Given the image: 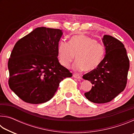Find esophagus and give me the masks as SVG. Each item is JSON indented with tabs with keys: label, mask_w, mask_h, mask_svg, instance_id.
Returning <instances> with one entry per match:
<instances>
[{
	"label": "esophagus",
	"mask_w": 134,
	"mask_h": 134,
	"mask_svg": "<svg viewBox=\"0 0 134 134\" xmlns=\"http://www.w3.org/2000/svg\"><path fill=\"white\" fill-rule=\"evenodd\" d=\"M73 77L74 78H76L77 79H81V77L79 75V74H74Z\"/></svg>",
	"instance_id": "1"
}]
</instances>
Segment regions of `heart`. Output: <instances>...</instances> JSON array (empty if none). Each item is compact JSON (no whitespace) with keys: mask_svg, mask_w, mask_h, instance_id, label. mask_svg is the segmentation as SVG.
I'll return each instance as SVG.
<instances>
[{"mask_svg":"<svg viewBox=\"0 0 134 134\" xmlns=\"http://www.w3.org/2000/svg\"><path fill=\"white\" fill-rule=\"evenodd\" d=\"M58 57L60 64L68 67L73 62H76L74 69L77 71H91L96 69L102 62L105 49L96 40L85 35L71 37L69 43L60 41L58 45Z\"/></svg>","mask_w":134,"mask_h":134,"instance_id":"obj_1","label":"heart"}]
</instances>
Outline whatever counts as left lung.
<instances>
[{
	"instance_id": "1",
	"label": "left lung",
	"mask_w": 134,
	"mask_h": 134,
	"mask_svg": "<svg viewBox=\"0 0 134 134\" xmlns=\"http://www.w3.org/2000/svg\"><path fill=\"white\" fill-rule=\"evenodd\" d=\"M106 54L99 66L83 76L93 86L85 95L95 103L109 102L125 88L130 60L124 45L116 38L104 35Z\"/></svg>"
}]
</instances>
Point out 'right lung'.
<instances>
[{"mask_svg":"<svg viewBox=\"0 0 134 134\" xmlns=\"http://www.w3.org/2000/svg\"><path fill=\"white\" fill-rule=\"evenodd\" d=\"M59 29L40 27L18 40L8 61L10 89L22 100L45 103L54 96L60 83L72 74L58 60Z\"/></svg>","mask_w":134,"mask_h":134,"instance_id":"right-lung-1","label":"right lung"}]
</instances>
